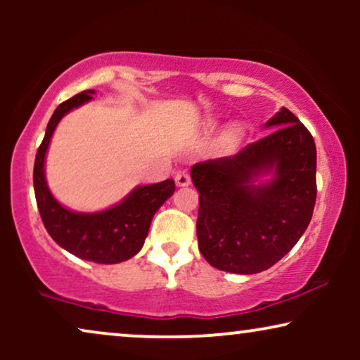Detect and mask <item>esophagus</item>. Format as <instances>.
<instances>
[{
	"instance_id": "1",
	"label": "esophagus",
	"mask_w": 360,
	"mask_h": 360,
	"mask_svg": "<svg viewBox=\"0 0 360 360\" xmlns=\"http://www.w3.org/2000/svg\"><path fill=\"white\" fill-rule=\"evenodd\" d=\"M175 184L179 186H188L191 184L190 175L186 174V172H179V174L175 175Z\"/></svg>"
}]
</instances>
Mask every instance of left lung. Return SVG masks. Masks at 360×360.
<instances>
[{
    "mask_svg": "<svg viewBox=\"0 0 360 360\" xmlns=\"http://www.w3.org/2000/svg\"><path fill=\"white\" fill-rule=\"evenodd\" d=\"M264 127L274 131L238 154L200 162L190 172L200 193V252L224 272L250 275L270 269L293 249L313 216V136L287 108Z\"/></svg>",
    "mask_w": 360,
    "mask_h": 360,
    "instance_id": "1",
    "label": "left lung"
}]
</instances>
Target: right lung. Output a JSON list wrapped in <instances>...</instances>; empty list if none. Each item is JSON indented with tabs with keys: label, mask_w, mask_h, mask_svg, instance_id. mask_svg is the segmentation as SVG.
I'll return each mask as SVG.
<instances>
[{
	"label": "right lung",
	"mask_w": 360,
	"mask_h": 360,
	"mask_svg": "<svg viewBox=\"0 0 360 360\" xmlns=\"http://www.w3.org/2000/svg\"><path fill=\"white\" fill-rule=\"evenodd\" d=\"M86 90L57 106L49 121L46 136L34 162V191L39 213L47 233L68 252L96 264H120L134 257L144 245L155 211L175 191L169 179L154 185L136 186L121 203L98 213H77L53 198L46 180V154L56 127L73 108L93 100Z\"/></svg>",
	"instance_id": "1"
}]
</instances>
